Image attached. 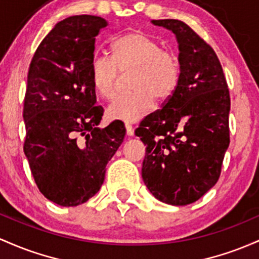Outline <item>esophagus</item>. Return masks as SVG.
Returning a JSON list of instances; mask_svg holds the SVG:
<instances>
[{
    "mask_svg": "<svg viewBox=\"0 0 259 259\" xmlns=\"http://www.w3.org/2000/svg\"><path fill=\"white\" fill-rule=\"evenodd\" d=\"M124 127H126V133L128 137H132L133 135H135V128L132 127V124L131 123H126L124 124Z\"/></svg>",
    "mask_w": 259,
    "mask_h": 259,
    "instance_id": "1",
    "label": "esophagus"
}]
</instances>
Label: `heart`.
<instances>
[{"label":"heart","instance_id":"obj_1","mask_svg":"<svg viewBox=\"0 0 259 259\" xmlns=\"http://www.w3.org/2000/svg\"><path fill=\"white\" fill-rule=\"evenodd\" d=\"M118 71H133L131 94L117 97L107 106L112 120L136 122L152 111L154 97L166 100L180 82V62L174 52L164 50L156 40L142 31H131L111 44V57L95 55L89 73L94 91L101 98L111 99L116 93Z\"/></svg>","mask_w":259,"mask_h":259}]
</instances>
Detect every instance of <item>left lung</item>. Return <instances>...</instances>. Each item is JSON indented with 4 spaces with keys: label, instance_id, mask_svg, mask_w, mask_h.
<instances>
[{
    "label": "left lung",
    "instance_id": "8db88e82",
    "mask_svg": "<svg viewBox=\"0 0 259 259\" xmlns=\"http://www.w3.org/2000/svg\"><path fill=\"white\" fill-rule=\"evenodd\" d=\"M179 42L180 82L160 110L141 122L142 177L156 199L187 205L217 184L230 143V94L213 49L177 19L152 20Z\"/></svg>",
    "mask_w": 259,
    "mask_h": 259
}]
</instances>
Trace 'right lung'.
<instances>
[{"label":"right lung","mask_w":259,"mask_h":259,"mask_svg":"<svg viewBox=\"0 0 259 259\" xmlns=\"http://www.w3.org/2000/svg\"><path fill=\"white\" fill-rule=\"evenodd\" d=\"M107 22L61 20L36 49L24 98V154L39 191L62 207L85 203L100 190L106 165L123 142V122L100 128L104 109L89 73L95 36Z\"/></svg>","instance_id":"obj_1"}]
</instances>
